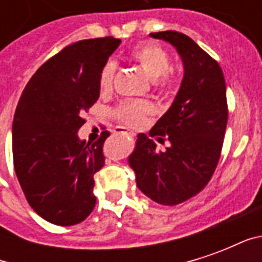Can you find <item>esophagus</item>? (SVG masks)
Returning <instances> with one entry per match:
<instances>
[{
  "label": "esophagus",
  "instance_id": "esophagus-1",
  "mask_svg": "<svg viewBox=\"0 0 262 262\" xmlns=\"http://www.w3.org/2000/svg\"><path fill=\"white\" fill-rule=\"evenodd\" d=\"M116 135H120V136H133V133L130 130H127L125 127H118L116 130H115Z\"/></svg>",
  "mask_w": 262,
  "mask_h": 262
}]
</instances>
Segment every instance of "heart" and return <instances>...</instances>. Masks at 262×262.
I'll list each match as a JSON object with an SVG mask.
<instances>
[{
    "instance_id": "heart-1",
    "label": "heart",
    "mask_w": 262,
    "mask_h": 262,
    "mask_svg": "<svg viewBox=\"0 0 262 262\" xmlns=\"http://www.w3.org/2000/svg\"><path fill=\"white\" fill-rule=\"evenodd\" d=\"M132 56L140 64V67L147 74L148 78H151L153 81H158L163 76V80L159 79V82L160 84L167 82L165 75L170 70V57H168V54L164 49H161L153 43H146V45L137 46L132 52ZM114 74L115 63L108 61L103 66L102 70H101V74H99V86L102 91H106L112 86ZM151 111H153V108L150 103L142 102V101H127L118 108L116 115L120 120H123L127 125L139 126L144 119V116L150 114Z\"/></svg>"
}]
</instances>
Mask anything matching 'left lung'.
I'll list each match as a JSON object with an SVG mask.
<instances>
[{"mask_svg": "<svg viewBox=\"0 0 262 262\" xmlns=\"http://www.w3.org/2000/svg\"><path fill=\"white\" fill-rule=\"evenodd\" d=\"M150 36L176 49L184 77L168 111L148 132L170 146L161 152L139 133L127 163L146 196L178 205L202 191L217 165L227 125L226 82L220 66L187 35L165 31Z\"/></svg>", "mask_w": 262, "mask_h": 262, "instance_id": "left-lung-1", "label": "left lung"}]
</instances>
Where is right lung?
<instances>
[{
    "label": "right lung",
    "mask_w": 262,
    "mask_h": 262,
    "mask_svg": "<svg viewBox=\"0 0 262 262\" xmlns=\"http://www.w3.org/2000/svg\"><path fill=\"white\" fill-rule=\"evenodd\" d=\"M114 37L64 48L32 75L12 123L15 172L26 201L40 217L73 226L95 206L94 174L102 168L103 132L95 143L78 136L81 118L97 102L99 74L119 48Z\"/></svg>",
    "instance_id": "obj_1"
}]
</instances>
